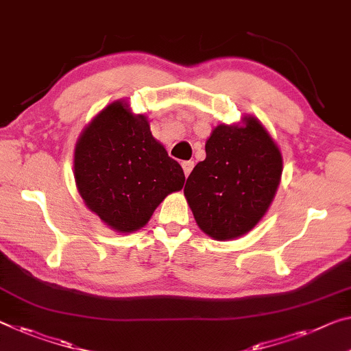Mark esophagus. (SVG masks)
Segmentation results:
<instances>
[{
  "label": "esophagus",
  "instance_id": "1",
  "mask_svg": "<svg viewBox=\"0 0 351 351\" xmlns=\"http://www.w3.org/2000/svg\"><path fill=\"white\" fill-rule=\"evenodd\" d=\"M182 168H183V172H185V176L188 177L190 176V172L193 171V168H194V161H183L182 163Z\"/></svg>",
  "mask_w": 351,
  "mask_h": 351
}]
</instances>
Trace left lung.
I'll return each mask as SVG.
<instances>
[{"label":"left lung","mask_w":351,"mask_h":351,"mask_svg":"<svg viewBox=\"0 0 351 351\" xmlns=\"http://www.w3.org/2000/svg\"><path fill=\"white\" fill-rule=\"evenodd\" d=\"M243 121L215 128L206 160L194 166L183 188L197 226L215 240L237 239L254 228L281 182L276 143L256 117Z\"/></svg>","instance_id":"left-lung-1"}]
</instances>
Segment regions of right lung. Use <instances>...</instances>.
I'll return each instance as SVG.
<instances>
[{
  "instance_id": "right-lung-1",
  "label": "right lung",
  "mask_w": 351,
  "mask_h": 351,
  "mask_svg": "<svg viewBox=\"0 0 351 351\" xmlns=\"http://www.w3.org/2000/svg\"><path fill=\"white\" fill-rule=\"evenodd\" d=\"M75 182L89 210L117 232L141 229L185 174L152 136L147 117L117 100L97 114L75 145Z\"/></svg>"
}]
</instances>
